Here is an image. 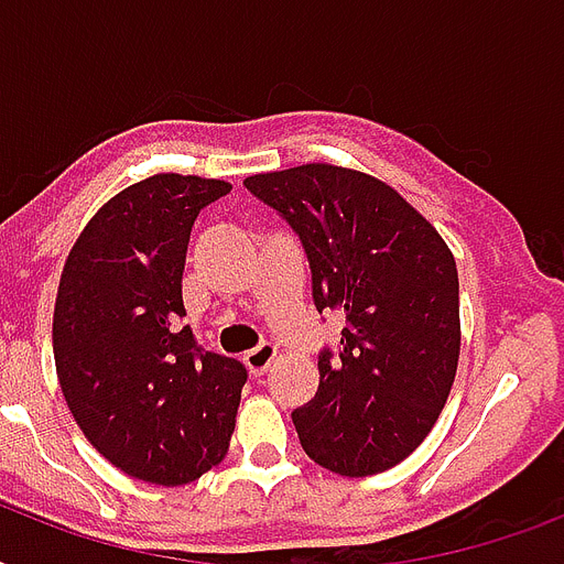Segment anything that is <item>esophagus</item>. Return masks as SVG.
Returning a JSON list of instances; mask_svg holds the SVG:
<instances>
[{
	"label": "esophagus",
	"mask_w": 564,
	"mask_h": 564,
	"mask_svg": "<svg viewBox=\"0 0 564 564\" xmlns=\"http://www.w3.org/2000/svg\"><path fill=\"white\" fill-rule=\"evenodd\" d=\"M274 357H278V348H274L272 343H263L257 345L254 351H248L246 357H242V362H246V369L251 371V375L263 377L265 371H269V366L274 362Z\"/></svg>",
	"instance_id": "obj_1"
}]
</instances>
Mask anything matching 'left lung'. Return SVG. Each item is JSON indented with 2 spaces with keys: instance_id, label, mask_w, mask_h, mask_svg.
I'll return each instance as SVG.
<instances>
[{
  "instance_id": "left-lung-1",
  "label": "left lung",
  "mask_w": 564,
  "mask_h": 564,
  "mask_svg": "<svg viewBox=\"0 0 564 564\" xmlns=\"http://www.w3.org/2000/svg\"><path fill=\"white\" fill-rule=\"evenodd\" d=\"M299 234L316 310L345 322L318 392L292 412L301 447L343 477L403 463L445 406L459 362V274L438 230L389 184L330 163L242 181Z\"/></svg>"
}]
</instances>
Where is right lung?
I'll use <instances>...</instances> for the list:
<instances>
[{
    "mask_svg": "<svg viewBox=\"0 0 564 564\" xmlns=\"http://www.w3.org/2000/svg\"><path fill=\"white\" fill-rule=\"evenodd\" d=\"M230 184L152 175L113 195L66 257L52 322L61 392L110 465L184 486L228 454L246 366L195 343L181 299L195 216Z\"/></svg>",
    "mask_w": 564,
    "mask_h": 564,
    "instance_id": "right-lung-1",
    "label": "right lung"
}]
</instances>
